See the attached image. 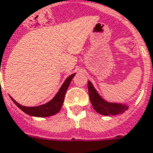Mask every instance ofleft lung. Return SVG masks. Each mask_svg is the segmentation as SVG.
Returning <instances> with one entry per match:
<instances>
[{
  "instance_id": "obj_1",
  "label": "left lung",
  "mask_w": 153,
  "mask_h": 153,
  "mask_svg": "<svg viewBox=\"0 0 153 153\" xmlns=\"http://www.w3.org/2000/svg\"><path fill=\"white\" fill-rule=\"evenodd\" d=\"M88 94H89L90 101L93 105V108L101 115L110 116V115L122 114L125 110L128 108L127 105L117 103H109L105 101L97 92L95 88L93 87L92 83L88 82Z\"/></svg>"
}]
</instances>
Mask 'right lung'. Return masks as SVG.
<instances>
[{"instance_id":"add662e5","label":"right lung","mask_w":153,"mask_h":153,"mask_svg":"<svg viewBox=\"0 0 153 153\" xmlns=\"http://www.w3.org/2000/svg\"><path fill=\"white\" fill-rule=\"evenodd\" d=\"M75 74L76 73H73V74L69 76L65 80V82L63 83L62 86L60 87L58 93L56 94L53 99H52L50 101H48V103H46L45 105H39V106H36V107H26V106L20 105L19 103L16 102V100L11 97L12 100L20 109H21L24 112H25L26 114L29 115V116L37 117H46L55 115L56 113H57L60 111L61 107H62L66 91L68 89V86L70 85L71 80H73Z\"/></svg>"}]
</instances>
